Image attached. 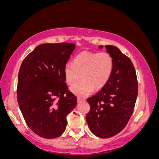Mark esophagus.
Returning a JSON list of instances; mask_svg holds the SVG:
<instances>
[{"instance_id":"34e87169","label":"esophagus","mask_w":159,"mask_h":159,"mask_svg":"<svg viewBox=\"0 0 159 159\" xmlns=\"http://www.w3.org/2000/svg\"><path fill=\"white\" fill-rule=\"evenodd\" d=\"M83 101H85L84 99L82 98H78V102H83Z\"/></svg>"}]
</instances>
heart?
I'll return each mask as SVG.
<instances>
[{
    "label": "heart",
    "mask_w": 159,
    "mask_h": 159,
    "mask_svg": "<svg viewBox=\"0 0 159 159\" xmlns=\"http://www.w3.org/2000/svg\"><path fill=\"white\" fill-rule=\"evenodd\" d=\"M114 62L109 53L83 51L77 55L74 62H68L64 69L65 80L71 85L78 80L79 82L71 85L73 93L85 97L94 90L102 89L111 77Z\"/></svg>",
    "instance_id": "heart-1"
}]
</instances>
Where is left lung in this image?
I'll return each mask as SVG.
<instances>
[{"label": "left lung", "instance_id": "8db88e82", "mask_svg": "<svg viewBox=\"0 0 159 159\" xmlns=\"http://www.w3.org/2000/svg\"><path fill=\"white\" fill-rule=\"evenodd\" d=\"M105 48L113 59V73L101 91L88 99L90 110L86 115L91 131L104 139L115 136L125 127L138 94L137 74L131 60L117 47L107 45Z\"/></svg>", "mask_w": 159, "mask_h": 159}]
</instances>
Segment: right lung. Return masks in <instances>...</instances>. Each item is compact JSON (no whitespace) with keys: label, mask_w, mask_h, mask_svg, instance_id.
I'll return each instance as SVG.
<instances>
[{"label":"right lung","mask_w":159,"mask_h":159,"mask_svg":"<svg viewBox=\"0 0 159 159\" xmlns=\"http://www.w3.org/2000/svg\"><path fill=\"white\" fill-rule=\"evenodd\" d=\"M75 48L66 42L40 44L24 59L19 70V107L28 126L43 138L60 136L66 128L67 115L77 105L64 74Z\"/></svg>","instance_id":"right-lung-1"}]
</instances>
